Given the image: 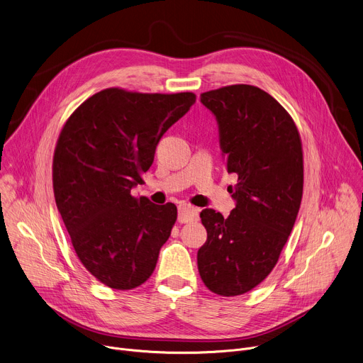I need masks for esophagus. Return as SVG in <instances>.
<instances>
[{
  "label": "esophagus",
  "mask_w": 363,
  "mask_h": 363,
  "mask_svg": "<svg viewBox=\"0 0 363 363\" xmlns=\"http://www.w3.org/2000/svg\"><path fill=\"white\" fill-rule=\"evenodd\" d=\"M198 220V210L194 208V206L188 203H182L178 206V221L185 224V223H192Z\"/></svg>",
  "instance_id": "1"
}]
</instances>
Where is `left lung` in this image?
I'll use <instances>...</instances> for the list:
<instances>
[{
  "instance_id": "1",
  "label": "left lung",
  "mask_w": 363,
  "mask_h": 363,
  "mask_svg": "<svg viewBox=\"0 0 363 363\" xmlns=\"http://www.w3.org/2000/svg\"><path fill=\"white\" fill-rule=\"evenodd\" d=\"M217 121L220 147L235 208L227 218L203 210L206 241L198 250L203 284L220 296H238L274 269L293 230L303 194V152L297 128L264 90L234 84L201 94Z\"/></svg>"
}]
</instances>
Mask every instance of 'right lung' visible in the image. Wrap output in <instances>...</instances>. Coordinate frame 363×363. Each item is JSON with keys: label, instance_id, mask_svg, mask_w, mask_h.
Masks as SVG:
<instances>
[{"label": "right lung", "instance_id": "obj_1", "mask_svg": "<svg viewBox=\"0 0 363 363\" xmlns=\"http://www.w3.org/2000/svg\"><path fill=\"white\" fill-rule=\"evenodd\" d=\"M195 103L194 93L105 89L73 112L55 150L57 210L82 264L103 284L130 290L157 266L177 206L130 191L143 184L164 133Z\"/></svg>", "mask_w": 363, "mask_h": 363}]
</instances>
